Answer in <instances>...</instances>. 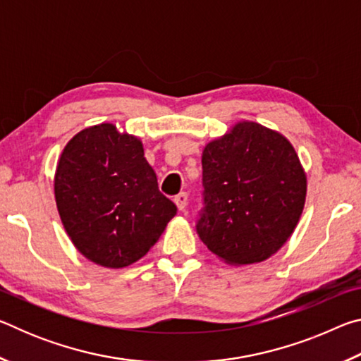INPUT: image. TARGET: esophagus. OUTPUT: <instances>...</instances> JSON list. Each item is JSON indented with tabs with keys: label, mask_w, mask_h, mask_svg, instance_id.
I'll use <instances>...</instances> for the list:
<instances>
[{
	"label": "esophagus",
	"mask_w": 361,
	"mask_h": 361,
	"mask_svg": "<svg viewBox=\"0 0 361 361\" xmlns=\"http://www.w3.org/2000/svg\"><path fill=\"white\" fill-rule=\"evenodd\" d=\"M175 204L178 207V210H185L186 205H188V194L186 192H180L178 195H175Z\"/></svg>",
	"instance_id": "34e87169"
}]
</instances>
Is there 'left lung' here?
I'll return each instance as SVG.
<instances>
[{
  "mask_svg": "<svg viewBox=\"0 0 361 361\" xmlns=\"http://www.w3.org/2000/svg\"><path fill=\"white\" fill-rule=\"evenodd\" d=\"M204 209L197 234L228 264L267 259L301 218L307 180L279 132L242 121L202 152Z\"/></svg>",
  "mask_w": 361,
  "mask_h": 361,
  "instance_id": "obj_1",
  "label": "left lung"
}]
</instances>
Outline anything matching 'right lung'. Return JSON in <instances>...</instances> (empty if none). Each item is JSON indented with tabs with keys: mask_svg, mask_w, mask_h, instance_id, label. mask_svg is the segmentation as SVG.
Segmentation results:
<instances>
[{
	"mask_svg": "<svg viewBox=\"0 0 361 361\" xmlns=\"http://www.w3.org/2000/svg\"><path fill=\"white\" fill-rule=\"evenodd\" d=\"M54 191L78 252L103 267L143 258L176 215V205L159 191L142 142L113 124L89 127L70 140Z\"/></svg>",
	"mask_w": 361,
	"mask_h": 361,
	"instance_id": "1",
	"label": "right lung"
}]
</instances>
